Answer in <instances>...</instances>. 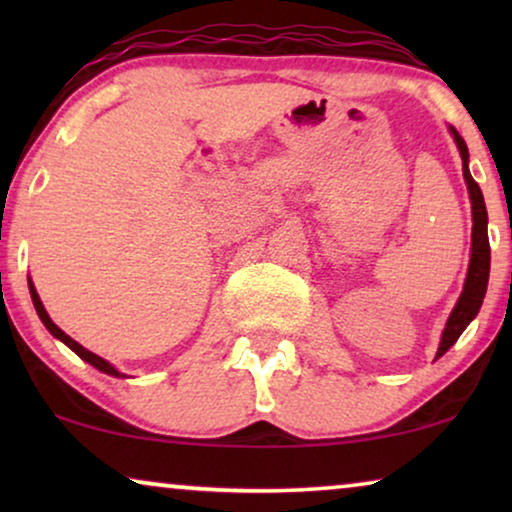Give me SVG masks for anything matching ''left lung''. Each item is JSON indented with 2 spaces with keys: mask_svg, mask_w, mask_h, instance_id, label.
I'll use <instances>...</instances> for the list:
<instances>
[{
  "mask_svg": "<svg viewBox=\"0 0 512 512\" xmlns=\"http://www.w3.org/2000/svg\"><path fill=\"white\" fill-rule=\"evenodd\" d=\"M454 142H457V149L461 153V160H464V179L468 186V195H471V209H473V235H471V263H468L464 291L454 305V310L447 319L443 338H440L438 356H443L447 349H450L454 342L459 340V335L466 331V326L475 319V314L480 312L482 298H485L487 282H489V237H487V207L485 198H482L480 186L475 184L471 177V170H468V149L466 142L454 128H450Z\"/></svg>",
  "mask_w": 512,
  "mask_h": 512,
  "instance_id": "8db88e82",
  "label": "left lung"
}]
</instances>
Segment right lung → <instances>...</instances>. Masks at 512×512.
<instances>
[{"instance_id": "1", "label": "right lung", "mask_w": 512, "mask_h": 512, "mask_svg": "<svg viewBox=\"0 0 512 512\" xmlns=\"http://www.w3.org/2000/svg\"><path fill=\"white\" fill-rule=\"evenodd\" d=\"M30 296H32L34 310H37V314H39V319H41V321H44V326L48 328V331H51V333L55 335V338H58V340H62V342H65V345H67L69 349H72V352H74V354H79L83 361H88V363H90V366H95L97 370H102V373H107V375H114V377H123L121 373H118V370H116L114 366H111V363H109V361H104V359H102V356H97V354H93V352H88V349H86V347H81V345H79V342H76V340H72V338H69V335H67L65 331H62V328H58V326H55V324H53V319H51V317H48V312L44 310V305H41V298H39V293H37V289H34L32 279H30Z\"/></svg>"}]
</instances>
